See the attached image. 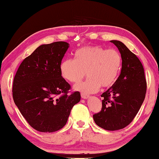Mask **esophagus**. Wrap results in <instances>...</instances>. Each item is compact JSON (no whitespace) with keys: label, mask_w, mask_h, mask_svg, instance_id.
<instances>
[{"label":"esophagus","mask_w":159,"mask_h":159,"mask_svg":"<svg viewBox=\"0 0 159 159\" xmlns=\"http://www.w3.org/2000/svg\"><path fill=\"white\" fill-rule=\"evenodd\" d=\"M81 97L83 98V99H88V98H89V96H88V94H85L82 93L81 94Z\"/></svg>","instance_id":"34e87169"}]
</instances>
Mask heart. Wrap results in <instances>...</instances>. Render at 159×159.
I'll return each mask as SVG.
<instances>
[{"label": "heart", "instance_id": "1", "mask_svg": "<svg viewBox=\"0 0 159 159\" xmlns=\"http://www.w3.org/2000/svg\"><path fill=\"white\" fill-rule=\"evenodd\" d=\"M122 57L116 50L101 46H88L76 51L74 59L62 60L60 70L62 76L71 83L85 81L74 85V89L85 94L97 92L101 86L109 88L116 82L122 70Z\"/></svg>", "mask_w": 159, "mask_h": 159}]
</instances>
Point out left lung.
<instances>
[{
    "instance_id": "left-lung-1",
    "label": "left lung",
    "mask_w": 159,
    "mask_h": 159,
    "mask_svg": "<svg viewBox=\"0 0 159 159\" xmlns=\"http://www.w3.org/2000/svg\"><path fill=\"white\" fill-rule=\"evenodd\" d=\"M122 57L120 74L101 95L102 108L93 115L96 125L108 131L126 127L134 119L145 97L147 82L142 63L122 42L111 40Z\"/></svg>"
}]
</instances>
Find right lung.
Masks as SVG:
<instances>
[{
	"label": "right lung",
	"mask_w": 159,
	"mask_h": 159,
	"mask_svg": "<svg viewBox=\"0 0 159 159\" xmlns=\"http://www.w3.org/2000/svg\"><path fill=\"white\" fill-rule=\"evenodd\" d=\"M70 44H42L23 60L14 79L12 95L28 123L40 132H54L67 122L79 92L68 94L70 85L60 73V64Z\"/></svg>",
	"instance_id": "1"
}]
</instances>
